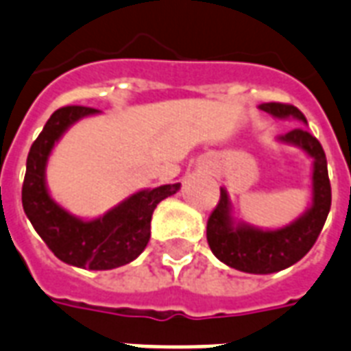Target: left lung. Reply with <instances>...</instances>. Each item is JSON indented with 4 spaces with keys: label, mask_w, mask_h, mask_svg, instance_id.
<instances>
[{
    "label": "left lung",
    "mask_w": 351,
    "mask_h": 351,
    "mask_svg": "<svg viewBox=\"0 0 351 351\" xmlns=\"http://www.w3.org/2000/svg\"><path fill=\"white\" fill-rule=\"evenodd\" d=\"M259 110L276 119H294L307 125L306 116L293 104L263 103ZM283 145L300 149L313 160L311 202L307 210L280 228H259L234 217L228 191L221 187V200L208 219V245L215 258L235 271L248 274H272L287 269L306 256L322 232L331 208L328 162L322 145L304 127L278 138Z\"/></svg>",
    "instance_id": "8db88e82"
}]
</instances>
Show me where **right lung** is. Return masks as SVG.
Returning a JSON list of instances; mask_svg holds the SVG:
<instances>
[{"label": "right lung", "instance_id": "right-lung-1", "mask_svg": "<svg viewBox=\"0 0 351 351\" xmlns=\"http://www.w3.org/2000/svg\"><path fill=\"white\" fill-rule=\"evenodd\" d=\"M97 114L103 112L88 106H64L47 119L27 156L21 202L33 228L60 261L79 269L110 271L130 263L145 250L154 208L175 195L180 184L140 189L95 219L73 215L58 204L45 180L51 152L75 123Z\"/></svg>", "mask_w": 351, "mask_h": 351}]
</instances>
